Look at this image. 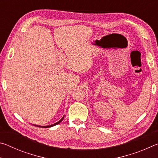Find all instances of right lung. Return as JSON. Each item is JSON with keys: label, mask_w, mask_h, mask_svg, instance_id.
Segmentation results:
<instances>
[{"label": "right lung", "mask_w": 158, "mask_h": 158, "mask_svg": "<svg viewBox=\"0 0 158 158\" xmlns=\"http://www.w3.org/2000/svg\"><path fill=\"white\" fill-rule=\"evenodd\" d=\"M63 118L64 117H63L62 118H61L59 121L58 122H57V123H54V124H53V125H47V126H40V125H35V126H37V127H45V128H47V127H53V126H54V125H58V124H59L60 123L63 121Z\"/></svg>", "instance_id": "add662e5"}]
</instances>
